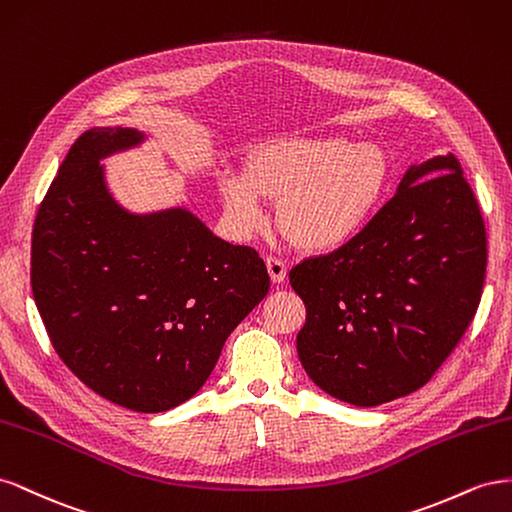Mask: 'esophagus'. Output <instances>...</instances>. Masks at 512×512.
Masks as SVG:
<instances>
[{
    "instance_id": "1",
    "label": "esophagus",
    "mask_w": 512,
    "mask_h": 512,
    "mask_svg": "<svg viewBox=\"0 0 512 512\" xmlns=\"http://www.w3.org/2000/svg\"><path fill=\"white\" fill-rule=\"evenodd\" d=\"M266 266H268L272 283H283L287 279V261H283L281 257L268 255L266 257Z\"/></svg>"
}]
</instances>
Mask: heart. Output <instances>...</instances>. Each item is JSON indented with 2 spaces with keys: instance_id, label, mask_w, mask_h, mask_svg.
<instances>
[{
  "instance_id": "obj_1",
  "label": "heart",
  "mask_w": 512,
  "mask_h": 512,
  "mask_svg": "<svg viewBox=\"0 0 512 512\" xmlns=\"http://www.w3.org/2000/svg\"><path fill=\"white\" fill-rule=\"evenodd\" d=\"M388 154L345 137H283L248 158L246 173L227 171L218 191L231 225L253 233L266 225V197L281 199L279 225L306 251H328L356 238L386 201Z\"/></svg>"
}]
</instances>
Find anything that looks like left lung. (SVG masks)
<instances>
[{
  "mask_svg": "<svg viewBox=\"0 0 512 512\" xmlns=\"http://www.w3.org/2000/svg\"><path fill=\"white\" fill-rule=\"evenodd\" d=\"M485 268V223L459 160L410 167L356 238L291 268L306 375L358 407L422 388L474 319Z\"/></svg>",
  "mask_w": 512,
  "mask_h": 512,
  "instance_id": "8db88e82",
  "label": "left lung"
}]
</instances>
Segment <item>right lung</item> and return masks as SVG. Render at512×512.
<instances>
[{
    "label": "right lung",
    "instance_id": "right-lung-1",
    "mask_svg": "<svg viewBox=\"0 0 512 512\" xmlns=\"http://www.w3.org/2000/svg\"><path fill=\"white\" fill-rule=\"evenodd\" d=\"M135 128L72 143L32 231V291L57 356L111 403L156 414L206 384L229 334L266 298L251 246H233L182 208L130 214L100 158L135 148Z\"/></svg>",
    "mask_w": 512,
    "mask_h": 512
}]
</instances>
